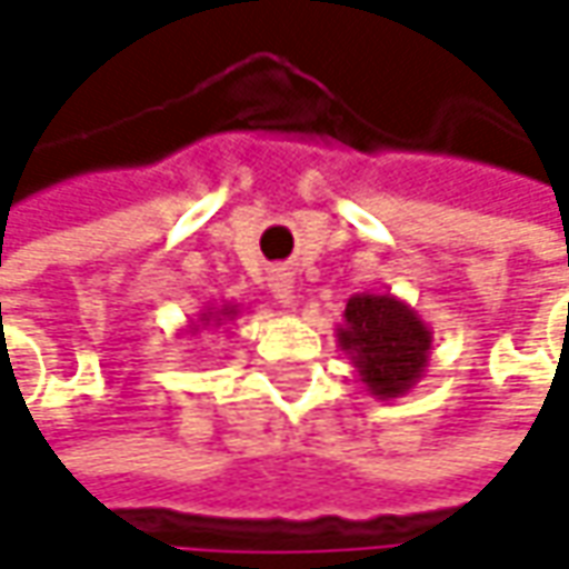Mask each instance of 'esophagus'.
Segmentation results:
<instances>
[{
	"label": "esophagus",
	"mask_w": 569,
	"mask_h": 569,
	"mask_svg": "<svg viewBox=\"0 0 569 569\" xmlns=\"http://www.w3.org/2000/svg\"><path fill=\"white\" fill-rule=\"evenodd\" d=\"M270 292H273V299L280 302V306H292L296 302V280H292V273L286 270V267H277L273 273H270Z\"/></svg>",
	"instance_id": "1"
}]
</instances>
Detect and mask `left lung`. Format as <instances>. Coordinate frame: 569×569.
Returning <instances> with one entry per match:
<instances>
[{
	"label": "left lung",
	"instance_id": "obj_1",
	"mask_svg": "<svg viewBox=\"0 0 569 569\" xmlns=\"http://www.w3.org/2000/svg\"><path fill=\"white\" fill-rule=\"evenodd\" d=\"M335 338L363 389L380 402L406 396L425 377L435 341L416 309L392 292L351 296Z\"/></svg>",
	"mask_w": 569,
	"mask_h": 569
}]
</instances>
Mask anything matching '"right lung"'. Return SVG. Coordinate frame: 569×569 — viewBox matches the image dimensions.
<instances>
[{
	"mask_svg": "<svg viewBox=\"0 0 569 569\" xmlns=\"http://www.w3.org/2000/svg\"><path fill=\"white\" fill-rule=\"evenodd\" d=\"M241 316V306H234V302H221V306H206L196 321H189L186 325V331L189 335H199V331H206V328H221V325H231L234 318Z\"/></svg>",
	"mask_w": 569,
	"mask_h": 569,
	"instance_id": "obj_1",
	"label": "right lung"
}]
</instances>
